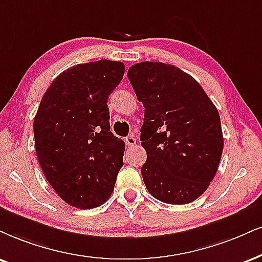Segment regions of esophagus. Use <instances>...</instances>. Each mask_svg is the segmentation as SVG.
Instances as JSON below:
<instances>
[{
	"mask_svg": "<svg viewBox=\"0 0 262 262\" xmlns=\"http://www.w3.org/2000/svg\"><path fill=\"white\" fill-rule=\"evenodd\" d=\"M125 142H126V146L127 147H134L135 144H136V137L134 136V135H130V136H127L125 138Z\"/></svg>",
	"mask_w": 262,
	"mask_h": 262,
	"instance_id": "34e87169",
	"label": "esophagus"
}]
</instances>
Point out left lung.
Wrapping results in <instances>:
<instances>
[{
    "instance_id": "left-lung-1",
    "label": "left lung",
    "mask_w": 262,
    "mask_h": 262,
    "mask_svg": "<svg viewBox=\"0 0 262 262\" xmlns=\"http://www.w3.org/2000/svg\"><path fill=\"white\" fill-rule=\"evenodd\" d=\"M127 77L144 106V185L160 202L188 204L205 192L220 164L217 109L195 79L171 64L137 63Z\"/></svg>"
}]
</instances>
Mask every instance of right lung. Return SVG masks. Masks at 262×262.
Instances as JSON below:
<instances>
[{
	"label": "right lung",
	"mask_w": 262,
	"mask_h": 262,
	"mask_svg": "<svg viewBox=\"0 0 262 262\" xmlns=\"http://www.w3.org/2000/svg\"><path fill=\"white\" fill-rule=\"evenodd\" d=\"M124 73V64L108 59L69 68L53 80L35 115V149L43 175L75 208L104 204L124 165L125 143L111 132L106 104Z\"/></svg>",
	"instance_id": "add662e5"
}]
</instances>
